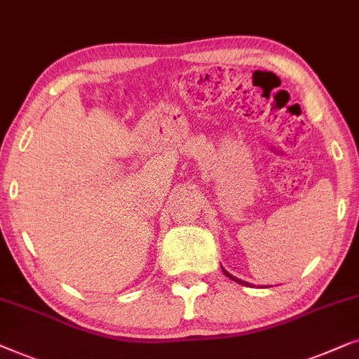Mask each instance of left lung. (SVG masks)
<instances>
[{
    "label": "left lung",
    "mask_w": 359,
    "mask_h": 359,
    "mask_svg": "<svg viewBox=\"0 0 359 359\" xmlns=\"http://www.w3.org/2000/svg\"><path fill=\"white\" fill-rule=\"evenodd\" d=\"M222 271L224 272V276L229 277V279H231V280H235V283H238V284H241V285H252V284H250V283H246V280H241V279H238V277L231 276V274H229V272H228L226 269H223V267H222Z\"/></svg>",
    "instance_id": "8db88e82"
}]
</instances>
